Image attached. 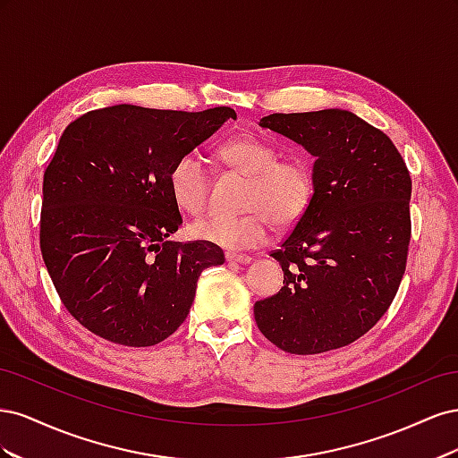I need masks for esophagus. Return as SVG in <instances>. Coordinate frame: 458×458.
<instances>
[{
    "mask_svg": "<svg viewBox=\"0 0 458 458\" xmlns=\"http://www.w3.org/2000/svg\"><path fill=\"white\" fill-rule=\"evenodd\" d=\"M225 259H227L229 263H241V266H248V263L252 261V258H250V256H242V254H231V252H227V254H225Z\"/></svg>",
    "mask_w": 458,
    "mask_h": 458,
    "instance_id": "obj_1",
    "label": "esophagus"
}]
</instances>
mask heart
I'll use <instances>...</instances> for the list:
<instances>
[{"label":"heart","mask_w":458,"mask_h":458,"mask_svg":"<svg viewBox=\"0 0 458 458\" xmlns=\"http://www.w3.org/2000/svg\"><path fill=\"white\" fill-rule=\"evenodd\" d=\"M219 157L233 168L250 175L242 216L210 214L191 225L199 241L224 250H250L269 237L271 219L276 225H290L308 210L313 195V174L300 158L279 160V150L259 137L244 135L227 141ZM170 189L183 210L197 214L208 202L210 170L199 152H185L172 165Z\"/></svg>","instance_id":"b5f03b06"}]
</instances>
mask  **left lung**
I'll use <instances>...</instances> for the list:
<instances>
[{"instance_id": "obj_1", "label": "left lung", "mask_w": 458, "mask_h": 458, "mask_svg": "<svg viewBox=\"0 0 458 458\" xmlns=\"http://www.w3.org/2000/svg\"><path fill=\"white\" fill-rule=\"evenodd\" d=\"M259 126L306 148L308 210L271 256L279 294L254 303L261 335L296 355L338 350L387 311L411 241V175L384 131L350 110L269 114Z\"/></svg>"}]
</instances>
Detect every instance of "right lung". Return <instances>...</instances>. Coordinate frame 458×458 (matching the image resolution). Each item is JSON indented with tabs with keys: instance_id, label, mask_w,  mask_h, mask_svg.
<instances>
[{
	"instance_id": "add662e5",
	"label": "right lung",
	"mask_w": 458,
	"mask_h": 458,
	"mask_svg": "<svg viewBox=\"0 0 458 458\" xmlns=\"http://www.w3.org/2000/svg\"><path fill=\"white\" fill-rule=\"evenodd\" d=\"M114 105L63 131L44 174L39 248L51 281L80 325L130 348L155 345L189 315L206 267L225 261L210 242L170 241L183 224L172 165L227 120Z\"/></svg>"
}]
</instances>
